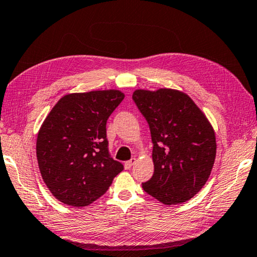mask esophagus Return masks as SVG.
Returning a JSON list of instances; mask_svg holds the SVG:
<instances>
[{
    "label": "esophagus",
    "mask_w": 257,
    "mask_h": 257,
    "mask_svg": "<svg viewBox=\"0 0 257 257\" xmlns=\"http://www.w3.org/2000/svg\"><path fill=\"white\" fill-rule=\"evenodd\" d=\"M134 163H136V159H132V160L127 161V162H125L124 167H125V169H126V170H128V169H131V168L133 167Z\"/></svg>",
    "instance_id": "1"
}]
</instances>
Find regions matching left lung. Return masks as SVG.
Masks as SVG:
<instances>
[{"mask_svg": "<svg viewBox=\"0 0 257 257\" xmlns=\"http://www.w3.org/2000/svg\"><path fill=\"white\" fill-rule=\"evenodd\" d=\"M132 98L149 125L154 175L142 188L164 204L186 202L206 184L216 157L207 117L179 90L138 89Z\"/></svg>", "mask_w": 257, "mask_h": 257, "instance_id": "obj_1", "label": "left lung"}]
</instances>
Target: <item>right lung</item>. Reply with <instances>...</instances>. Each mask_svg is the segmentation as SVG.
I'll return each mask as SVG.
<instances>
[{"mask_svg": "<svg viewBox=\"0 0 257 257\" xmlns=\"http://www.w3.org/2000/svg\"><path fill=\"white\" fill-rule=\"evenodd\" d=\"M123 100L124 94L113 89L68 94L43 121L37 140L39 169L61 202L88 206L123 171L106 139V120Z\"/></svg>", "mask_w": 257, "mask_h": 257, "instance_id": "right-lung-1", "label": "right lung"}]
</instances>
